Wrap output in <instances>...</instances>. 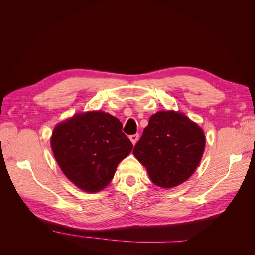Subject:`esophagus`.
Wrapping results in <instances>:
<instances>
[{"mask_svg": "<svg viewBox=\"0 0 255 255\" xmlns=\"http://www.w3.org/2000/svg\"><path fill=\"white\" fill-rule=\"evenodd\" d=\"M129 139H130V141H132V143L135 145V144H136V142L138 141V139H139V135L136 134V135L129 136Z\"/></svg>", "mask_w": 255, "mask_h": 255, "instance_id": "34e87169", "label": "esophagus"}]
</instances>
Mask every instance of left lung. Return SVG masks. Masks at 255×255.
I'll return each mask as SVG.
<instances>
[{
  "label": "left lung",
  "instance_id": "obj_1",
  "mask_svg": "<svg viewBox=\"0 0 255 255\" xmlns=\"http://www.w3.org/2000/svg\"><path fill=\"white\" fill-rule=\"evenodd\" d=\"M204 146L205 136L197 123L184 114L161 111L151 116L133 153L154 184L171 188L195 172Z\"/></svg>",
  "mask_w": 255,
  "mask_h": 255
}]
</instances>
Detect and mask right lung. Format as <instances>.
<instances>
[{"instance_id":"add662e5","label":"right lung","mask_w":255,"mask_h":255,"mask_svg":"<svg viewBox=\"0 0 255 255\" xmlns=\"http://www.w3.org/2000/svg\"><path fill=\"white\" fill-rule=\"evenodd\" d=\"M51 146L61 171L86 192L105 188L133 149L120 120L100 111L76 114L58 123Z\"/></svg>"}]
</instances>
